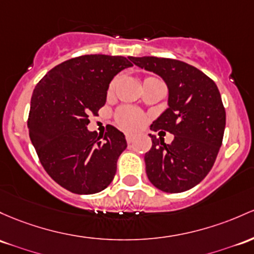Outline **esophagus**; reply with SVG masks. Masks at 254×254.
<instances>
[{
	"label": "esophagus",
	"mask_w": 254,
	"mask_h": 254,
	"mask_svg": "<svg viewBox=\"0 0 254 254\" xmlns=\"http://www.w3.org/2000/svg\"><path fill=\"white\" fill-rule=\"evenodd\" d=\"M125 137H127V144L132 143V142H133V135H131V133H127V135H125Z\"/></svg>",
	"instance_id": "1"
}]
</instances>
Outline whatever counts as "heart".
<instances>
[{
    "mask_svg": "<svg viewBox=\"0 0 254 254\" xmlns=\"http://www.w3.org/2000/svg\"><path fill=\"white\" fill-rule=\"evenodd\" d=\"M149 79V78H147ZM117 78H114L112 82L110 83L107 89V94L111 95L114 90V86H116ZM114 119H116V123L122 127L124 130H127V131H135V130H138L142 125L144 124V116L143 113L140 112L136 108L131 107V106H121L118 110L114 113Z\"/></svg>",
    "mask_w": 254,
    "mask_h": 254,
    "instance_id": "1",
    "label": "heart"
}]
</instances>
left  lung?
<instances>
[{"label": "left lung", "mask_w": 254, "mask_h": 254, "mask_svg": "<svg viewBox=\"0 0 254 254\" xmlns=\"http://www.w3.org/2000/svg\"><path fill=\"white\" fill-rule=\"evenodd\" d=\"M138 67L152 71L169 88V108L150 125L153 131L175 136L170 144L152 138L144 155L153 186L166 193H181L201 182L212 169L222 146L225 108L216 83L183 61L155 57H130Z\"/></svg>", "instance_id": "obj_1"}]
</instances>
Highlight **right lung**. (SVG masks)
Here are the masks:
<instances>
[{
	"instance_id": "add662e5",
	"label": "right lung",
	"mask_w": 254,
	"mask_h": 254,
	"mask_svg": "<svg viewBox=\"0 0 254 254\" xmlns=\"http://www.w3.org/2000/svg\"><path fill=\"white\" fill-rule=\"evenodd\" d=\"M131 66L124 57L82 55L50 69L33 90L30 138L47 174L72 193H99L113 181L124 133L110 125L97 135L86 125L106 104L113 77Z\"/></svg>"
}]
</instances>
